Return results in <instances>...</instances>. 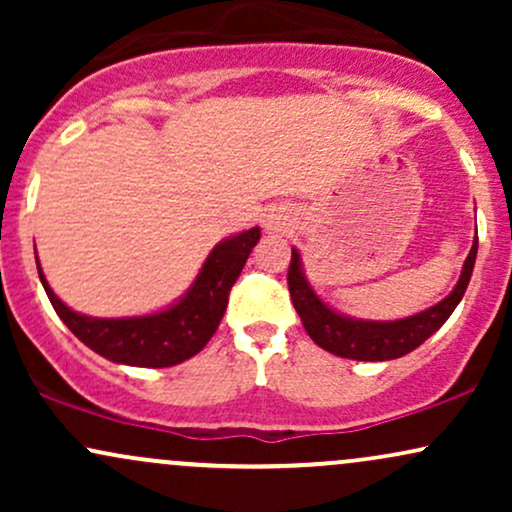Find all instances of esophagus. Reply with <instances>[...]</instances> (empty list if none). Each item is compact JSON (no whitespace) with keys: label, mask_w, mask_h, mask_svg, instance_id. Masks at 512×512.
<instances>
[{"label":"esophagus","mask_w":512,"mask_h":512,"mask_svg":"<svg viewBox=\"0 0 512 512\" xmlns=\"http://www.w3.org/2000/svg\"><path fill=\"white\" fill-rule=\"evenodd\" d=\"M262 223H264V228H267V231H281V228L286 226L284 219H281L279 214H267V216H264Z\"/></svg>","instance_id":"1"}]
</instances>
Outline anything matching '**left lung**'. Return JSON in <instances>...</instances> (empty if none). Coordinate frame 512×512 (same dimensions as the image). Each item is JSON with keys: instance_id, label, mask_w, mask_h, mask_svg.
<instances>
[{"instance_id": "1", "label": "left lung", "mask_w": 512, "mask_h": 512, "mask_svg": "<svg viewBox=\"0 0 512 512\" xmlns=\"http://www.w3.org/2000/svg\"><path fill=\"white\" fill-rule=\"evenodd\" d=\"M477 245L479 240L474 238L472 250L464 260L460 281H457L448 298H443L424 313L392 322L354 320V317L334 313L330 305L317 298L313 286L308 284L301 267V255L293 248L289 264V291L293 308L301 315V322L310 339L334 356L354 358V361H390V358H399L414 351L433 332L440 330L443 322L452 315V310L457 308V303L462 301L469 279H472Z\"/></svg>"}]
</instances>
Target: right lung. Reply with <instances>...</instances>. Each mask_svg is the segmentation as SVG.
Here are the masks:
<instances>
[{"label":"right lung","instance_id":"right-lung-1","mask_svg":"<svg viewBox=\"0 0 512 512\" xmlns=\"http://www.w3.org/2000/svg\"><path fill=\"white\" fill-rule=\"evenodd\" d=\"M260 228L223 240L209 252L202 272L178 303L144 317H88L74 313L52 293L38 262V274L52 308L88 349L113 363L168 368L187 361L207 346L228 305V293L243 272Z\"/></svg>","mask_w":512,"mask_h":512}]
</instances>
